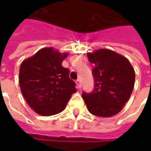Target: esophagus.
I'll list each match as a JSON object with an SVG mask.
<instances>
[{
    "label": "esophagus",
    "mask_w": 151,
    "mask_h": 151,
    "mask_svg": "<svg viewBox=\"0 0 151 151\" xmlns=\"http://www.w3.org/2000/svg\"><path fill=\"white\" fill-rule=\"evenodd\" d=\"M76 86H77V88H79V89L81 87V82L80 80H77V81H76Z\"/></svg>",
    "instance_id": "obj_1"
}]
</instances>
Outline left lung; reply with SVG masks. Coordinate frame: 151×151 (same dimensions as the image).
Here are the masks:
<instances>
[{
    "label": "left lung",
    "mask_w": 151,
    "mask_h": 151,
    "mask_svg": "<svg viewBox=\"0 0 151 151\" xmlns=\"http://www.w3.org/2000/svg\"><path fill=\"white\" fill-rule=\"evenodd\" d=\"M95 67L92 75L95 88L82 97L91 114L109 118L119 113L129 101L134 86L135 72L129 60L107 49L87 53Z\"/></svg>",
    "instance_id": "obj_1"
}]
</instances>
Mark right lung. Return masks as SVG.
Here are the masks:
<instances>
[{"label":"right lung","mask_w":151,"mask_h":151,"mask_svg":"<svg viewBox=\"0 0 151 151\" xmlns=\"http://www.w3.org/2000/svg\"><path fill=\"white\" fill-rule=\"evenodd\" d=\"M69 53H60L53 47L43 48L22 62L19 85L23 97L32 110L41 116L62 112L73 93L75 82L70 71L62 66Z\"/></svg>","instance_id":"obj_1"}]
</instances>
